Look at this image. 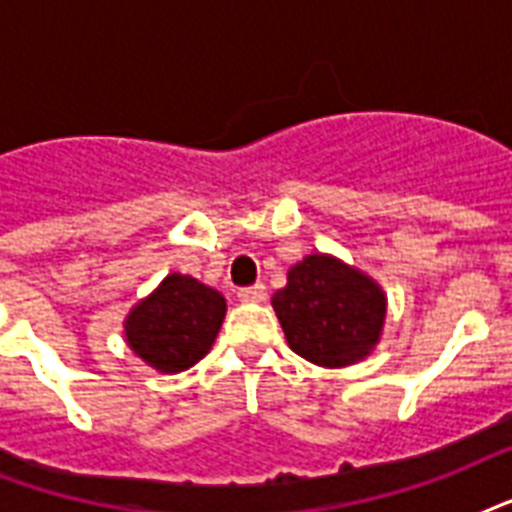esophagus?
Masks as SVG:
<instances>
[{"label":"esophagus","instance_id":"34e87169","mask_svg":"<svg viewBox=\"0 0 512 512\" xmlns=\"http://www.w3.org/2000/svg\"><path fill=\"white\" fill-rule=\"evenodd\" d=\"M268 292H265L263 284H255V287H247V289H239V300L241 303H263Z\"/></svg>","mask_w":512,"mask_h":512}]
</instances>
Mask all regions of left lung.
I'll return each instance as SVG.
<instances>
[{
	"mask_svg": "<svg viewBox=\"0 0 512 512\" xmlns=\"http://www.w3.org/2000/svg\"><path fill=\"white\" fill-rule=\"evenodd\" d=\"M289 348L324 369H342L372 356L385 329L382 287L340 257L313 252L287 273L271 297Z\"/></svg>",
	"mask_w": 512,
	"mask_h": 512,
	"instance_id": "8db88e82",
	"label": "left lung"
}]
</instances>
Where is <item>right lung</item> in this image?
Returning a JSON list of instances; mask_svg holds the SVG:
<instances>
[{"label":"right lung","mask_w":512,"mask_h":512,"mask_svg":"<svg viewBox=\"0 0 512 512\" xmlns=\"http://www.w3.org/2000/svg\"><path fill=\"white\" fill-rule=\"evenodd\" d=\"M225 297L193 276L170 273L124 319V340L140 361L177 374L207 356L223 327Z\"/></svg>","instance_id":"add662e5"}]
</instances>
